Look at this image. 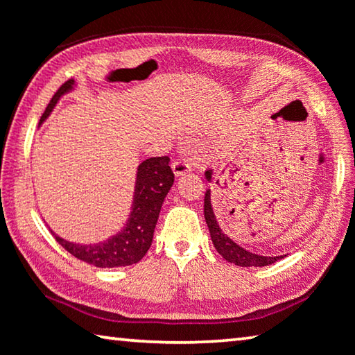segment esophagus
<instances>
[{
    "mask_svg": "<svg viewBox=\"0 0 355 355\" xmlns=\"http://www.w3.org/2000/svg\"><path fill=\"white\" fill-rule=\"evenodd\" d=\"M172 171H173V173H175L177 177L189 172L191 171L189 161L187 159V157H178V159H175V161L172 162Z\"/></svg>",
    "mask_w": 355,
    "mask_h": 355,
    "instance_id": "1",
    "label": "esophagus"
}]
</instances>
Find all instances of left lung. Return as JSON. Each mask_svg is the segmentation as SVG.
I'll list each match as a JSON object with an SVG mask.
<instances>
[{
	"label": "left lung",
	"instance_id": "8db88e82",
	"mask_svg": "<svg viewBox=\"0 0 355 355\" xmlns=\"http://www.w3.org/2000/svg\"><path fill=\"white\" fill-rule=\"evenodd\" d=\"M211 175H213V171L205 172V178L208 182H211ZM210 196H211L210 189H207L205 199H204V216H205L208 230H210L213 246H215L216 251L226 259L227 262L235 263V266L239 267H266L284 257V256H261V254H256V252H251L248 250L241 248L239 243H235L227 234L223 232L221 226L218 224V219L211 207Z\"/></svg>",
	"mask_w": 355,
	"mask_h": 355
}]
</instances>
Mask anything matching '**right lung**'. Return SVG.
I'll use <instances>...</instances> for the list:
<instances>
[{
	"mask_svg": "<svg viewBox=\"0 0 355 355\" xmlns=\"http://www.w3.org/2000/svg\"><path fill=\"white\" fill-rule=\"evenodd\" d=\"M74 87L76 80L71 78L58 88V92L50 99L46 112L41 116V123L46 121V118L52 114L60 98L72 92ZM172 184L173 172L168 166V157H150V159L140 162L137 167L131 213H129L125 227L120 232L112 235L105 241L89 245L67 241L56 235L53 230L52 234L67 252H71L72 256L83 262L92 263L94 267L115 268L132 266V263H137L150 250L162 202H164Z\"/></svg>",
	"mask_w": 355,
	"mask_h": 355,
	"instance_id": "add662e5",
	"label": "right lung"
}]
</instances>
